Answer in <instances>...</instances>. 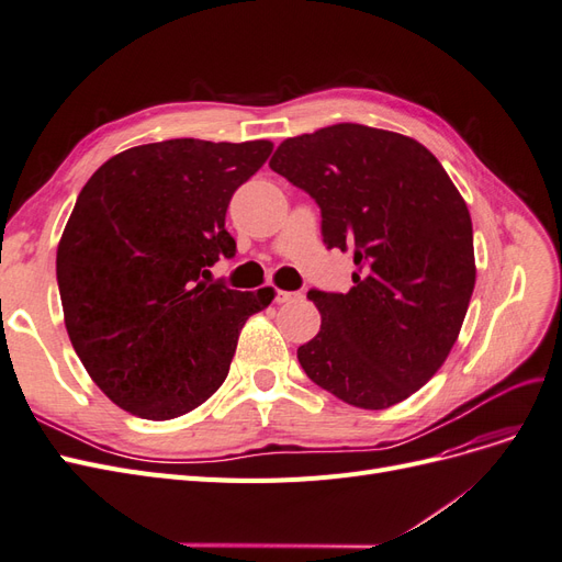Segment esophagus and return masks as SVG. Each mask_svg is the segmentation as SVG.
I'll list each match as a JSON object with an SVG mask.
<instances>
[{"mask_svg": "<svg viewBox=\"0 0 562 562\" xmlns=\"http://www.w3.org/2000/svg\"><path fill=\"white\" fill-rule=\"evenodd\" d=\"M295 300H300V293H295V291H277L274 293L277 304H288V302H295Z\"/></svg>", "mask_w": 562, "mask_h": 562, "instance_id": "esophagus-1", "label": "esophagus"}]
</instances>
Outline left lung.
<instances>
[{"mask_svg":"<svg viewBox=\"0 0 562 562\" xmlns=\"http://www.w3.org/2000/svg\"><path fill=\"white\" fill-rule=\"evenodd\" d=\"M271 171L321 209L328 248H353L349 293L310 291L321 330L307 378L366 411L405 401L443 366L475 283L473 229L446 168L407 135L335 124L279 145Z\"/></svg>","mask_w":562,"mask_h":562,"instance_id":"left-lung-1","label":"left lung"}]
</instances>
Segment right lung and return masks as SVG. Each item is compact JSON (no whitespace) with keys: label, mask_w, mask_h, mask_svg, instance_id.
Wrapping results in <instances>:
<instances>
[{"label":"right lung","mask_w":562,"mask_h":562,"mask_svg":"<svg viewBox=\"0 0 562 562\" xmlns=\"http://www.w3.org/2000/svg\"><path fill=\"white\" fill-rule=\"evenodd\" d=\"M269 140L176 138L108 159L77 196L56 255L65 328L122 411L173 419L225 382L248 316L274 300L209 283L236 241L225 215Z\"/></svg>","instance_id":"obj_1"}]
</instances>
